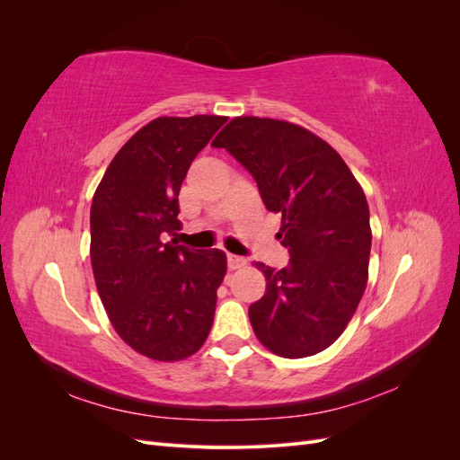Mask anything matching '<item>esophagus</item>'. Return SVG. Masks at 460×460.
Masks as SVG:
<instances>
[{
	"instance_id": "esophagus-1",
	"label": "esophagus",
	"mask_w": 460,
	"mask_h": 460,
	"mask_svg": "<svg viewBox=\"0 0 460 460\" xmlns=\"http://www.w3.org/2000/svg\"><path fill=\"white\" fill-rule=\"evenodd\" d=\"M247 264V259L245 257H240V255H228V269L230 270H238L242 267H245Z\"/></svg>"
}]
</instances>
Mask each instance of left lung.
Returning <instances> with one entry per match:
<instances>
[{"instance_id":"1","label":"left lung","mask_w":460,"mask_h":460,"mask_svg":"<svg viewBox=\"0 0 460 460\" xmlns=\"http://www.w3.org/2000/svg\"><path fill=\"white\" fill-rule=\"evenodd\" d=\"M255 178L264 207L282 217L289 264L267 278L249 320L269 351L301 358L336 341L365 294L372 245L368 203L340 153L286 120L235 117L215 137Z\"/></svg>"}]
</instances>
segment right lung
Returning <instances> with one entry per match:
<instances>
[{"instance_id": "right-lung-1", "label": "right lung", "mask_w": 460, "mask_h": 460, "mask_svg": "<svg viewBox=\"0 0 460 460\" xmlns=\"http://www.w3.org/2000/svg\"><path fill=\"white\" fill-rule=\"evenodd\" d=\"M226 120H151L120 147L93 193L90 257L97 291L119 336L153 360L193 355L213 326L225 252H191L164 243V234L180 230V186Z\"/></svg>"}]
</instances>
